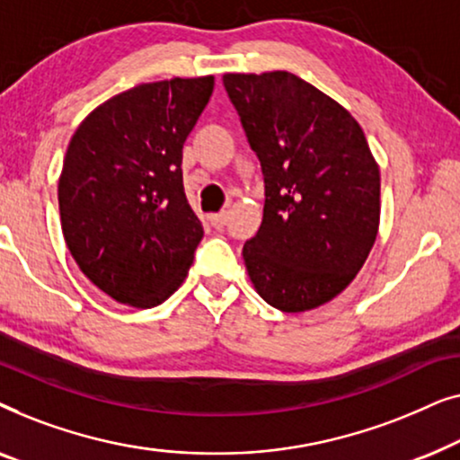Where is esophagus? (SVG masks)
Masks as SVG:
<instances>
[{
	"label": "esophagus",
	"mask_w": 460,
	"mask_h": 460,
	"mask_svg": "<svg viewBox=\"0 0 460 460\" xmlns=\"http://www.w3.org/2000/svg\"><path fill=\"white\" fill-rule=\"evenodd\" d=\"M211 224L216 226V228H224L226 222H228V211H219V213H213L209 217Z\"/></svg>",
	"instance_id": "1"
}]
</instances>
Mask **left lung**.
Here are the masks:
<instances>
[{
    "instance_id": "8db88e82",
    "label": "left lung",
    "mask_w": 460,
    "mask_h": 460,
    "mask_svg": "<svg viewBox=\"0 0 460 460\" xmlns=\"http://www.w3.org/2000/svg\"><path fill=\"white\" fill-rule=\"evenodd\" d=\"M224 85L266 181L261 226L243 247L247 274L276 310H314L373 249L379 165L349 111L297 75L226 73Z\"/></svg>"
}]
</instances>
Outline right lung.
<instances>
[{
  "mask_svg": "<svg viewBox=\"0 0 460 460\" xmlns=\"http://www.w3.org/2000/svg\"><path fill=\"white\" fill-rule=\"evenodd\" d=\"M213 75L140 84L96 106L68 142L58 180L66 247L119 304L155 307L178 291L203 226L188 205L181 148Z\"/></svg>",
  "mask_w": 460,
  "mask_h": 460,
  "instance_id": "1",
  "label": "right lung"
}]
</instances>
